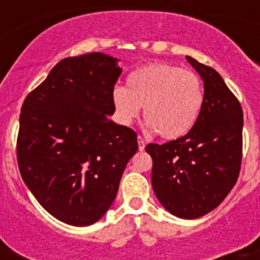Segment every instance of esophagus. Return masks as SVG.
<instances>
[{"label":"esophagus","instance_id":"34e87169","mask_svg":"<svg viewBox=\"0 0 260 260\" xmlns=\"http://www.w3.org/2000/svg\"><path fill=\"white\" fill-rule=\"evenodd\" d=\"M138 146H139V151H144L146 148V142L142 139V137H138Z\"/></svg>","mask_w":260,"mask_h":260}]
</instances>
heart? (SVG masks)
Returning a JSON list of instances; mask_svg holds the SVG:
<instances>
[{
	"label": "heart",
	"instance_id": "obj_1",
	"mask_svg": "<svg viewBox=\"0 0 260 260\" xmlns=\"http://www.w3.org/2000/svg\"><path fill=\"white\" fill-rule=\"evenodd\" d=\"M112 102L118 121L130 123L139 116L162 139H178L198 122L204 104L201 78L194 71L156 62L137 69L126 79V88L114 87Z\"/></svg>",
	"mask_w": 260,
	"mask_h": 260
}]
</instances>
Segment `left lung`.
<instances>
[{"label":"left lung","instance_id":"8db88e82","mask_svg":"<svg viewBox=\"0 0 260 260\" xmlns=\"http://www.w3.org/2000/svg\"><path fill=\"white\" fill-rule=\"evenodd\" d=\"M204 82V104L194 127L164 144H147L158 202L181 219L215 210L236 185L242 158L243 113L215 69L186 57Z\"/></svg>","mask_w":260,"mask_h":260}]
</instances>
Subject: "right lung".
I'll list each match as a JSON object with an SVG mask.
<instances>
[{
	"label": "right lung",
	"mask_w": 260,
	"mask_h": 260,
	"mask_svg": "<svg viewBox=\"0 0 260 260\" xmlns=\"http://www.w3.org/2000/svg\"><path fill=\"white\" fill-rule=\"evenodd\" d=\"M117 61L99 52L62 59L20 110V176L36 201L69 225L102 219L138 151L137 133L108 119L122 71Z\"/></svg>",
	"instance_id": "1"
}]
</instances>
